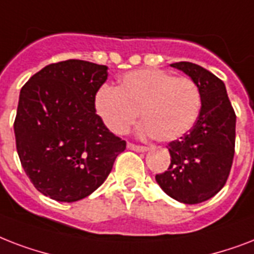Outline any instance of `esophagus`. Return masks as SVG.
Returning a JSON list of instances; mask_svg holds the SVG:
<instances>
[{
    "mask_svg": "<svg viewBox=\"0 0 254 254\" xmlns=\"http://www.w3.org/2000/svg\"><path fill=\"white\" fill-rule=\"evenodd\" d=\"M127 147H128L129 149H132V151H136V152H145V151H148V147L133 144V143H128V144H127Z\"/></svg>",
    "mask_w": 254,
    "mask_h": 254,
    "instance_id": "esophagus-1",
    "label": "esophagus"
}]
</instances>
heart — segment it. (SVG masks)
<instances>
[{
  "label": "heart",
  "mask_w": 254,
  "mask_h": 254,
  "mask_svg": "<svg viewBox=\"0 0 254 254\" xmlns=\"http://www.w3.org/2000/svg\"><path fill=\"white\" fill-rule=\"evenodd\" d=\"M95 109L110 131L123 135L136 122L140 111L141 133L159 141L182 137L196 123L201 110V94L188 76H174L158 68L127 72L118 88L96 92Z\"/></svg>",
  "instance_id": "obj_1"
}]
</instances>
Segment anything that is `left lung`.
Returning a JSON list of instances; mask_svg holds the SVG:
<instances>
[{
	"label": "left lung",
	"instance_id": "obj_1",
	"mask_svg": "<svg viewBox=\"0 0 254 254\" xmlns=\"http://www.w3.org/2000/svg\"><path fill=\"white\" fill-rule=\"evenodd\" d=\"M171 66L197 84L201 110L193 127L168 144L171 164L155 179L170 197L198 204L213 197L227 183L235 156L236 114L225 84L215 74L190 62Z\"/></svg>",
	"mask_w": 254,
	"mask_h": 254
}]
</instances>
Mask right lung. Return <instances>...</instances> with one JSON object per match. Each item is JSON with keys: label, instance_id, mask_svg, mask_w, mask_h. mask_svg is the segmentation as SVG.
<instances>
[{"label": "right lung", "instance_id": "1", "mask_svg": "<svg viewBox=\"0 0 254 254\" xmlns=\"http://www.w3.org/2000/svg\"><path fill=\"white\" fill-rule=\"evenodd\" d=\"M107 66L68 60L47 64L21 88L14 121L17 152L33 186L72 202L99 188L126 149L96 115Z\"/></svg>", "mask_w": 254, "mask_h": 254}]
</instances>
